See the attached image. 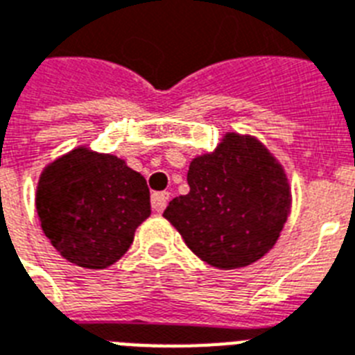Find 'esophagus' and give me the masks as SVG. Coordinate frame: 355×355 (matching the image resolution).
<instances>
[{
	"mask_svg": "<svg viewBox=\"0 0 355 355\" xmlns=\"http://www.w3.org/2000/svg\"><path fill=\"white\" fill-rule=\"evenodd\" d=\"M168 198H170L168 192H154V194H152V209L157 212H163Z\"/></svg>",
	"mask_w": 355,
	"mask_h": 355,
	"instance_id": "obj_1",
	"label": "esophagus"
}]
</instances>
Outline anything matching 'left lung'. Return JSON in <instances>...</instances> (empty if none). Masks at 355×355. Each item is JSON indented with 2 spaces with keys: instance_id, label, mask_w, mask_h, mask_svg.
<instances>
[{
  "instance_id": "left-lung-1",
  "label": "left lung",
  "mask_w": 355,
  "mask_h": 355,
  "mask_svg": "<svg viewBox=\"0 0 355 355\" xmlns=\"http://www.w3.org/2000/svg\"><path fill=\"white\" fill-rule=\"evenodd\" d=\"M191 191L163 216L192 253L218 269L251 266L271 251L291 212L280 161L249 133L225 132L212 152L189 164Z\"/></svg>"
}]
</instances>
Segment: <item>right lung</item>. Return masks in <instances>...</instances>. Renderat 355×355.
<instances>
[{
  "label": "right lung",
  "instance_id": "obj_1",
  "mask_svg": "<svg viewBox=\"0 0 355 355\" xmlns=\"http://www.w3.org/2000/svg\"><path fill=\"white\" fill-rule=\"evenodd\" d=\"M34 205L53 248L86 269H106L121 260L152 212L143 175L117 155L87 146L45 164Z\"/></svg>",
  "mask_w": 355,
  "mask_h": 355
}]
</instances>
